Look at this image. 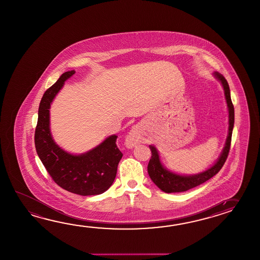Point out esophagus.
Returning <instances> with one entry per match:
<instances>
[{
  "label": "esophagus",
  "mask_w": 260,
  "mask_h": 260,
  "mask_svg": "<svg viewBox=\"0 0 260 260\" xmlns=\"http://www.w3.org/2000/svg\"><path fill=\"white\" fill-rule=\"evenodd\" d=\"M140 140H141V128L139 126H133L126 137L125 144L127 148H133L136 144H139Z\"/></svg>",
  "instance_id": "esophagus-1"
}]
</instances>
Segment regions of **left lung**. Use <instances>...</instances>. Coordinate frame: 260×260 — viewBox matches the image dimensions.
Segmentation results:
<instances>
[{
    "label": "left lung",
    "mask_w": 260,
    "mask_h": 260,
    "mask_svg": "<svg viewBox=\"0 0 260 260\" xmlns=\"http://www.w3.org/2000/svg\"><path fill=\"white\" fill-rule=\"evenodd\" d=\"M214 77L219 81L224 88L225 102L229 110V133L225 140V146L220 154L219 157L212 167L203 171L202 173L185 175L169 171L163 166L158 151L154 145H149L152 156L148 163V174L154 184L165 193H177L189 190L191 188L202 185L204 182L211 179L223 167L231 148V136L234 127V107L231 102V90L225 77L218 72H214Z\"/></svg>",
    "instance_id": "1"
}]
</instances>
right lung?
<instances>
[{
    "instance_id": "1",
    "label": "right lung",
    "mask_w": 260,
    "mask_h": 260,
    "mask_svg": "<svg viewBox=\"0 0 260 260\" xmlns=\"http://www.w3.org/2000/svg\"><path fill=\"white\" fill-rule=\"evenodd\" d=\"M75 70L65 72L46 90L41 100L35 143L37 155L57 185L81 196L102 194L116 178L122 154L116 146V135H111L92 149L74 155L59 147L50 132V106L63 87L64 83L75 75Z\"/></svg>"
}]
</instances>
